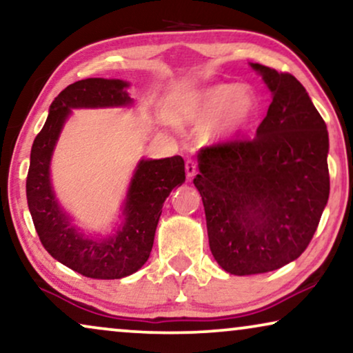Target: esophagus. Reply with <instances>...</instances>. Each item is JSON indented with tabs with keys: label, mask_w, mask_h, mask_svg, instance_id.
<instances>
[{
	"label": "esophagus",
	"mask_w": 353,
	"mask_h": 353,
	"mask_svg": "<svg viewBox=\"0 0 353 353\" xmlns=\"http://www.w3.org/2000/svg\"><path fill=\"white\" fill-rule=\"evenodd\" d=\"M186 176H188V180H191V178L192 176H194L196 175V173H197V163L194 162V161H191V159H190V161H186Z\"/></svg>",
	"instance_id": "1"
}]
</instances>
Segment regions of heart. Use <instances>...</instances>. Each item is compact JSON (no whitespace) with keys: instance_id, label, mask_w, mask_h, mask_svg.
<instances>
[{"instance_id":"obj_1","label":"heart","mask_w":353,"mask_h":353,"mask_svg":"<svg viewBox=\"0 0 353 353\" xmlns=\"http://www.w3.org/2000/svg\"><path fill=\"white\" fill-rule=\"evenodd\" d=\"M257 114V98L245 86L219 83L197 96L191 117L196 122H212L210 134L215 138L239 133Z\"/></svg>"}]
</instances>
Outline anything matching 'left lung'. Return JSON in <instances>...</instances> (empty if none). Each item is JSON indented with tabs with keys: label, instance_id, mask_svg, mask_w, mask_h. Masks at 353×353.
<instances>
[{
	"label": "left lung",
	"instance_id": "obj_1",
	"mask_svg": "<svg viewBox=\"0 0 353 353\" xmlns=\"http://www.w3.org/2000/svg\"><path fill=\"white\" fill-rule=\"evenodd\" d=\"M273 93L254 139L199 151L212 255L231 274L273 272L296 260L330 197L327 130L305 88L288 72L250 64Z\"/></svg>",
	"mask_w": 353,
	"mask_h": 353
}]
</instances>
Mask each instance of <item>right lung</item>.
Wrapping results in <instances>:
<instances>
[{
  "mask_svg": "<svg viewBox=\"0 0 353 353\" xmlns=\"http://www.w3.org/2000/svg\"><path fill=\"white\" fill-rule=\"evenodd\" d=\"M127 86V81L108 79H86L69 85L52 101L46 123L32 144L27 202L33 225L43 248L86 278L119 279L138 272L151 254L163 202L186 178L181 156L141 161L123 205L125 223L117 233L105 239H88L70 225L50 181L51 154L62 125L70 109L132 104Z\"/></svg>",
  "mask_w": 353,
  "mask_h": 353,
  "instance_id": "right-lung-1",
  "label": "right lung"
}]
</instances>
